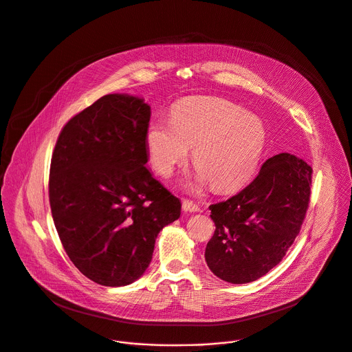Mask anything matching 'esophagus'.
<instances>
[{
    "label": "esophagus",
    "mask_w": 352,
    "mask_h": 352,
    "mask_svg": "<svg viewBox=\"0 0 352 352\" xmlns=\"http://www.w3.org/2000/svg\"><path fill=\"white\" fill-rule=\"evenodd\" d=\"M182 207L185 211H189V212H197L201 210V207L197 203H195L193 200H189V199L182 200Z\"/></svg>",
    "instance_id": "34e87169"
}]
</instances>
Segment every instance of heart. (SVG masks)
<instances>
[{
    "label": "heart",
    "instance_id": "b5f03b06",
    "mask_svg": "<svg viewBox=\"0 0 352 352\" xmlns=\"http://www.w3.org/2000/svg\"><path fill=\"white\" fill-rule=\"evenodd\" d=\"M265 130L254 116L215 98H195L182 103L171 122H155L146 133V146L155 170L170 177L193 152L199 173L189 188L207 181L218 190L242 186L253 175L263 153Z\"/></svg>",
    "mask_w": 352,
    "mask_h": 352
}]
</instances>
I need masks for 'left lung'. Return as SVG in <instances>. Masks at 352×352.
Here are the masks:
<instances>
[{
	"label": "left lung",
	"mask_w": 352,
	"mask_h": 352,
	"mask_svg": "<svg viewBox=\"0 0 352 352\" xmlns=\"http://www.w3.org/2000/svg\"><path fill=\"white\" fill-rule=\"evenodd\" d=\"M312 168L289 153L268 159L239 193L210 206L215 223L206 263L229 283L257 280L298 236L311 200Z\"/></svg>",
	"instance_id": "1"
}]
</instances>
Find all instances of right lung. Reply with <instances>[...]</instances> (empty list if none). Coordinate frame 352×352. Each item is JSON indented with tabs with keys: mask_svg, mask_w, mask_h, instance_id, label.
<instances>
[{
	"mask_svg": "<svg viewBox=\"0 0 352 352\" xmlns=\"http://www.w3.org/2000/svg\"><path fill=\"white\" fill-rule=\"evenodd\" d=\"M151 107L110 94L63 126L50 167V204L76 268L102 286H126L152 261L159 232L181 203L146 168Z\"/></svg>",
	"mask_w": 352,
	"mask_h": 352,
	"instance_id": "1",
	"label": "right lung"
}]
</instances>
